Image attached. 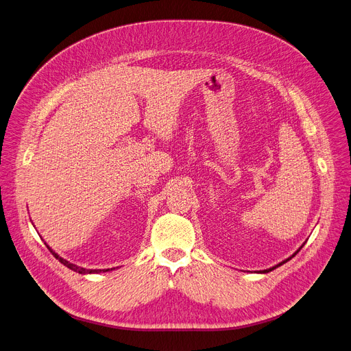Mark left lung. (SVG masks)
I'll return each mask as SVG.
<instances>
[{"mask_svg":"<svg viewBox=\"0 0 351 351\" xmlns=\"http://www.w3.org/2000/svg\"><path fill=\"white\" fill-rule=\"evenodd\" d=\"M302 246H304V245H302ZM302 246H301V247H300V249H298V250H297V252H295V253H293V254H291V256H290V258H289V259H285V261H282V262H280V263H278V265H276V266H273V267H270V269H266V270H261V271H258V273H269V271H271V270H274V269H277V267H278V266H281V265H284V263H287V262H289V261H291V259H293V258H294V256H295V254H297V253H298V252H300V250H301V249H302Z\"/></svg>","mask_w":351,"mask_h":351,"instance_id":"1","label":"left lung"}]
</instances>
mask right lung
<instances>
[{"label": "right lung", "instance_id": "1", "mask_svg": "<svg viewBox=\"0 0 351 351\" xmlns=\"http://www.w3.org/2000/svg\"><path fill=\"white\" fill-rule=\"evenodd\" d=\"M47 249L53 253V256L60 262V263H62L64 266H67L69 269H71V270H74V271H77V273H80V274H92V273H105V271H110V270H113V269H84V267H80V266H77V265H73V263H70L69 261H66V259H62L61 256H58V254L54 252V250H51V247L47 245Z\"/></svg>", "mask_w": 351, "mask_h": 351}]
</instances>
